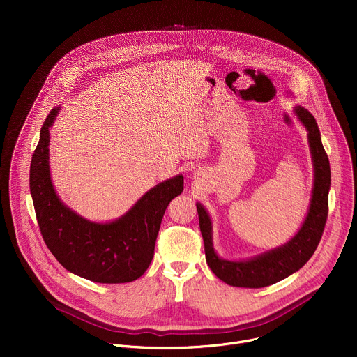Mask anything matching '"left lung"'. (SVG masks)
Returning <instances> with one entry per match:
<instances>
[{
	"mask_svg": "<svg viewBox=\"0 0 357 357\" xmlns=\"http://www.w3.org/2000/svg\"><path fill=\"white\" fill-rule=\"evenodd\" d=\"M295 114L308 131L315 178L310 212L299 231L288 243L248 260H223L213 248L212 220L209 213L200 203H196L200 233L203 243H205L206 263L213 274L229 285L263 288L275 284L307 264L321 241L328 219V196L331 188L329 160L321 141V132L315 117L301 106L295 107Z\"/></svg>",
	"mask_w": 357,
	"mask_h": 357,
	"instance_id": "8db88e82",
	"label": "left lung"
}]
</instances>
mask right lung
<instances>
[{"label": "right lung", "mask_w": 357, "mask_h": 357, "mask_svg": "<svg viewBox=\"0 0 357 357\" xmlns=\"http://www.w3.org/2000/svg\"><path fill=\"white\" fill-rule=\"evenodd\" d=\"M59 107L50 112L33 151L29 189L45 244L70 273L101 284L131 282L149 267L169 202L182 193L176 175L149 189L121 218L90 222L69 209L55 192L49 171V128Z\"/></svg>", "instance_id": "add662e5"}]
</instances>
